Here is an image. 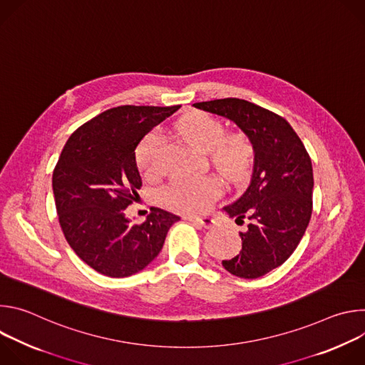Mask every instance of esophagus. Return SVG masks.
Here are the masks:
<instances>
[{"instance_id":"esophagus-1","label":"esophagus","mask_w":365,"mask_h":365,"mask_svg":"<svg viewBox=\"0 0 365 365\" xmlns=\"http://www.w3.org/2000/svg\"><path fill=\"white\" fill-rule=\"evenodd\" d=\"M186 220L200 228H211L215 224V220L211 217H187Z\"/></svg>"}]
</instances>
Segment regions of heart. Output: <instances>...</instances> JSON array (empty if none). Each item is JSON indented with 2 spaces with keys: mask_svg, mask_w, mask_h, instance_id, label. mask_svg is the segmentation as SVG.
Here are the masks:
<instances>
[{
  "mask_svg": "<svg viewBox=\"0 0 365 365\" xmlns=\"http://www.w3.org/2000/svg\"><path fill=\"white\" fill-rule=\"evenodd\" d=\"M175 134L200 151L214 148V160L228 172L242 170L248 155V144L241 135L224 137L220 121L206 114H192L178 123ZM163 140L159 133H148L137 147V165L143 175L153 176L159 170V155ZM220 195V183L212 178L176 182L165 190V200L180 212H202Z\"/></svg>",
  "mask_w": 365,
  "mask_h": 365,
  "instance_id": "1",
  "label": "heart"
}]
</instances>
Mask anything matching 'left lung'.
I'll return each mask as SVG.
<instances>
[{
	"mask_svg": "<svg viewBox=\"0 0 365 365\" xmlns=\"http://www.w3.org/2000/svg\"><path fill=\"white\" fill-rule=\"evenodd\" d=\"M193 107L237 124L254 148V168L245 192L222 211L237 224L241 251L224 259L227 272L242 279L262 277L282 266L299 245L312 215L314 172L309 154L277 114L252 102L225 98Z\"/></svg>",
	"mask_w": 365,
	"mask_h": 365,
	"instance_id": "1",
	"label": "left lung"
}]
</instances>
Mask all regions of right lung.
Instances as JSON below:
<instances>
[{
	"instance_id": "1",
	"label": "right lung",
	"mask_w": 365,
	"mask_h": 365,
	"mask_svg": "<svg viewBox=\"0 0 365 365\" xmlns=\"http://www.w3.org/2000/svg\"><path fill=\"white\" fill-rule=\"evenodd\" d=\"M178 110L111 108L79 127L61 153L51 186L62 231L82 262L103 276L128 277L145 269L180 220L160 207H151L143 224L125 217L143 185L135 148Z\"/></svg>"
}]
</instances>
